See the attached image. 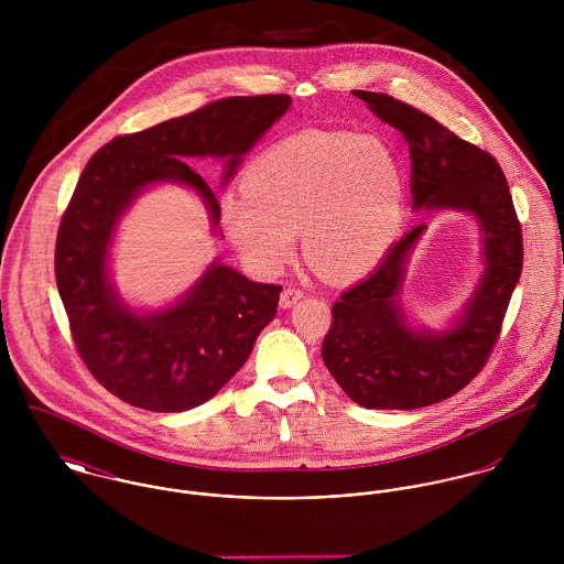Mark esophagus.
<instances>
[{"mask_svg": "<svg viewBox=\"0 0 564 564\" xmlns=\"http://www.w3.org/2000/svg\"><path fill=\"white\" fill-rule=\"evenodd\" d=\"M304 297V291L302 289H295V286H286L280 295V306L282 308H291L293 304H297L300 300Z\"/></svg>", "mask_w": 564, "mask_h": 564, "instance_id": "34e87169", "label": "esophagus"}]
</instances>
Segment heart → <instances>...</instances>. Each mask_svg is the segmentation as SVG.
Segmentation results:
<instances>
[{
    "instance_id": "obj_1",
    "label": "heart",
    "mask_w": 564,
    "mask_h": 564,
    "mask_svg": "<svg viewBox=\"0 0 564 564\" xmlns=\"http://www.w3.org/2000/svg\"><path fill=\"white\" fill-rule=\"evenodd\" d=\"M242 182L245 193L221 199V221L260 275L284 269L302 230L319 271L354 280L384 258L402 228L403 164L378 137L302 132L260 154Z\"/></svg>"
}]
</instances>
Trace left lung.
<instances>
[{"label": "left lung", "instance_id": "obj_1", "mask_svg": "<svg viewBox=\"0 0 564 564\" xmlns=\"http://www.w3.org/2000/svg\"><path fill=\"white\" fill-rule=\"evenodd\" d=\"M354 95L408 143L414 208L469 210L482 226V282L449 332L405 327L398 302L405 260L425 224L395 242L378 269L332 306L323 362L347 398L378 410L423 408L456 395L490 358L523 269L521 224L506 175L488 152L391 95Z\"/></svg>", "mask_w": 564, "mask_h": 564}]
</instances>
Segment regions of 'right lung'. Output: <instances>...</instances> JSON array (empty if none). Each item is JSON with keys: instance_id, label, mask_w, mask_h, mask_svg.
Returning a JSON list of instances; mask_svg holds the SVG:
<instances>
[{"instance_id": "1", "label": "right lung", "mask_w": 564, "mask_h": 564, "mask_svg": "<svg viewBox=\"0 0 564 564\" xmlns=\"http://www.w3.org/2000/svg\"><path fill=\"white\" fill-rule=\"evenodd\" d=\"M291 106L289 95L224 97L154 128L121 134L82 171L56 237V284L82 362L115 398L152 412H182L208 402L249 358L262 327L275 317L280 284H258L226 264L175 306L130 313L106 273L115 226L137 193L173 180L193 186L219 224L210 184L188 164L219 156L226 182L241 156Z\"/></svg>"}]
</instances>
